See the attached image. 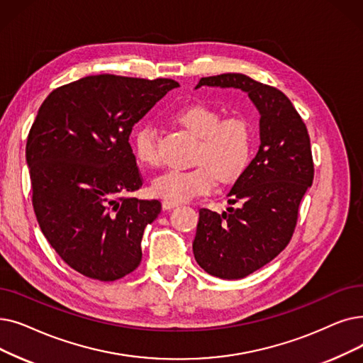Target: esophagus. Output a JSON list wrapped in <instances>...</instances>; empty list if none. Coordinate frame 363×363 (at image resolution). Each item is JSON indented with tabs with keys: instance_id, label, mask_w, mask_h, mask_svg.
<instances>
[{
	"instance_id": "1",
	"label": "esophagus",
	"mask_w": 363,
	"mask_h": 363,
	"mask_svg": "<svg viewBox=\"0 0 363 363\" xmlns=\"http://www.w3.org/2000/svg\"><path fill=\"white\" fill-rule=\"evenodd\" d=\"M162 204H163V209H166V211L173 209V208H178V206H179L178 203H175V201H169V200H164Z\"/></svg>"
}]
</instances>
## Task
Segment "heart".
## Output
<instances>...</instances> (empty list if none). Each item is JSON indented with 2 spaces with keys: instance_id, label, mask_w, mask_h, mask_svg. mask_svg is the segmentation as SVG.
Returning a JSON list of instances; mask_svg holds the SVG:
<instances>
[{
  "instance_id": "1",
  "label": "heart",
  "mask_w": 363,
  "mask_h": 363,
  "mask_svg": "<svg viewBox=\"0 0 363 363\" xmlns=\"http://www.w3.org/2000/svg\"><path fill=\"white\" fill-rule=\"evenodd\" d=\"M179 125L197 138L193 169H170L157 177L152 193L169 201H186L208 194L218 179L231 184L238 179L249 164L252 155V130L246 118L227 117L219 120L215 109L206 105H188L175 114ZM133 148L138 160L155 167L160 163L155 133L145 124L133 135Z\"/></svg>"
}]
</instances>
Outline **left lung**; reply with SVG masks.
Here are the masks:
<instances>
[{"instance_id":"8db88e82","label":"left lung","mask_w":363,"mask_h":363,"mask_svg":"<svg viewBox=\"0 0 363 363\" xmlns=\"http://www.w3.org/2000/svg\"><path fill=\"white\" fill-rule=\"evenodd\" d=\"M203 86L239 89L259 113V148L227 194V212L199 211L193 252L219 279H243L274 259L289 243L298 208L314 167L310 138L292 102L276 87L243 74L204 77Z\"/></svg>"}]
</instances>
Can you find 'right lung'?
<instances>
[{
  "instance_id": "right-lung-1",
  "label": "right lung",
  "mask_w": 363,
  "mask_h": 363,
  "mask_svg": "<svg viewBox=\"0 0 363 363\" xmlns=\"http://www.w3.org/2000/svg\"><path fill=\"white\" fill-rule=\"evenodd\" d=\"M175 80L90 75L53 90L28 135L33 206L44 238L71 269L113 281L143 259L140 240L159 200L143 186L129 144L133 125Z\"/></svg>"
}]
</instances>
